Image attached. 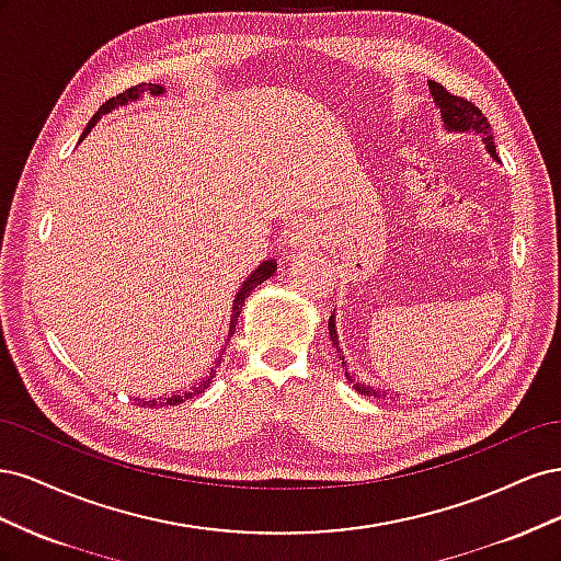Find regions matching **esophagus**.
Segmentation results:
<instances>
[{
    "label": "esophagus",
    "instance_id": "34e87169",
    "mask_svg": "<svg viewBox=\"0 0 561 561\" xmlns=\"http://www.w3.org/2000/svg\"><path fill=\"white\" fill-rule=\"evenodd\" d=\"M320 227L316 222H309V219H299L297 225L290 227L287 231V248L293 250H307L316 248L320 243Z\"/></svg>",
    "mask_w": 561,
    "mask_h": 561
}]
</instances>
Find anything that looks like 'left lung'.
Segmentation results:
<instances>
[{"instance_id":"left-lung-1","label":"left lung","mask_w":561,"mask_h":561,"mask_svg":"<svg viewBox=\"0 0 561 561\" xmlns=\"http://www.w3.org/2000/svg\"><path fill=\"white\" fill-rule=\"evenodd\" d=\"M428 89H431V95H433L435 105H437V110H439V118H443L445 128H447V130H456V133L472 130V133L482 135V142H484L486 151H489L491 157L496 159V145H494V138H491V126H489V122H486V116L482 114V110H478L472 103H468L466 98L451 95V93L443 87V83H437V81H428ZM328 330H330L332 346H334L336 353H339V360H342V367L346 369L344 375H346V379L353 383V388L358 390L360 396H367V398H377V400L393 398V393H388V390L375 388V386H367V383H360L358 379H355V375H351L348 367H346V360H344V353H342V348H339L336 318H334V313L330 316Z\"/></svg>"}]
</instances>
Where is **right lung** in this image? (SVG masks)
I'll return each mask as SVG.
<instances>
[{"mask_svg": "<svg viewBox=\"0 0 561 561\" xmlns=\"http://www.w3.org/2000/svg\"><path fill=\"white\" fill-rule=\"evenodd\" d=\"M151 93V95H161V93H165V89L163 87H159V83H138V87H133V89H128V91H124L122 95H116V98H112V100H107V103L100 107L95 114H93V118L89 122V126H87V130H83V135L81 138H87V135L91 133V128L100 122V118H103V114H110L112 110H116V107H124V105H128V103H135V100H140V95L142 93ZM276 268H278V264H276V260H266V262H262L257 268L252 271V274L248 276V280H243V285L239 287V293H236V297H233V307H231V320H229V336H227V342L229 339L233 336V332H236V322H239V316H241V309H243V304H245V299L250 297V293L254 290V287L257 285H262L264 280H268L271 276L276 274ZM225 351H227V346H225ZM225 351L217 355V360H215V367L210 369V375L206 377V379H201L196 386H192L190 390H184V393H173V396H161V398H151V400H138V404H142V407H168V404H180V402H184V400H190V398H194V396H201L203 390H206L210 383H213V379H215V371H217V367H219V363H222V355H225Z\"/></svg>", "mask_w": 561, "mask_h": 561, "instance_id": "1", "label": "right lung"}]
</instances>
